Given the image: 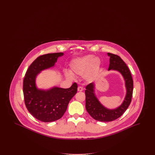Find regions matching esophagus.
I'll return each mask as SVG.
<instances>
[{"label":"esophagus","mask_w":155,"mask_h":155,"mask_svg":"<svg viewBox=\"0 0 155 155\" xmlns=\"http://www.w3.org/2000/svg\"><path fill=\"white\" fill-rule=\"evenodd\" d=\"M83 91V88L82 87H78V91L79 92H81Z\"/></svg>","instance_id":"esophagus-1"}]
</instances>
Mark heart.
<instances>
[{"mask_svg":"<svg viewBox=\"0 0 155 155\" xmlns=\"http://www.w3.org/2000/svg\"><path fill=\"white\" fill-rule=\"evenodd\" d=\"M101 67V60L93 55H87L74 59L70 63V71L73 74L84 75L89 79L94 78L98 73ZM70 78L73 77L71 74H67Z\"/></svg>","mask_w":155,"mask_h":155,"instance_id":"b5f03b06","label":"heart"}]
</instances>
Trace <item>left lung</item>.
Instances as JSON below:
<instances>
[{
	"label": "left lung",
	"mask_w": 155,
	"mask_h": 155,
	"mask_svg": "<svg viewBox=\"0 0 155 155\" xmlns=\"http://www.w3.org/2000/svg\"><path fill=\"white\" fill-rule=\"evenodd\" d=\"M110 64L108 70L119 71L123 76L125 82L127 94L121 106L115 109H108L100 103L94 94V84L90 83L87 87L85 93V107L90 116L95 120L108 122L121 117L128 107L131 102L133 92V80L131 74L125 62L116 54L108 53Z\"/></svg>",
	"instance_id": "8db88e82"
}]
</instances>
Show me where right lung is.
<instances>
[{
  "label": "right lung",
  "mask_w": 155,
  "mask_h": 155,
  "mask_svg": "<svg viewBox=\"0 0 155 155\" xmlns=\"http://www.w3.org/2000/svg\"><path fill=\"white\" fill-rule=\"evenodd\" d=\"M63 55V53L60 52L39 56L28 67L23 80L25 106L35 118L43 122H52L61 118L70 101L77 92L75 82L67 89L53 87L45 91L36 87L37 75L45 69L54 66L58 58Z\"/></svg>",
  "instance_id": "right-lung-1"
}]
</instances>
